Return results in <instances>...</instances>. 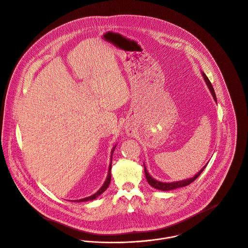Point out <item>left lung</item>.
Returning <instances> with one entry per match:
<instances>
[{
    "label": "left lung",
    "mask_w": 248,
    "mask_h": 248,
    "mask_svg": "<svg viewBox=\"0 0 248 248\" xmlns=\"http://www.w3.org/2000/svg\"><path fill=\"white\" fill-rule=\"evenodd\" d=\"M202 77H203V78H204V80H205V82H206V84H207V86H208V88H209V90H210V92H211L213 98L215 99V101L217 102V97H216L214 88H213V86H212V84H211L209 78H207V76H206L203 72H202ZM206 165H207V164H206ZM206 165L198 171L196 175H194V177L188 178V179H186V180H181V181H176V182H170V183H165V182L157 181L156 179H154L153 177L150 176V174L148 172L147 168H146L145 165H144V167H145L146 178H147V180H148V182H149V184L151 187H153V188H155V189H157V190H160V191H170V190H174V189H177V188H181V187H185V186L190 185L192 182H194V181L198 178V176L200 175V173L204 170Z\"/></svg>",
    "instance_id": "8db88e82"
}]
</instances>
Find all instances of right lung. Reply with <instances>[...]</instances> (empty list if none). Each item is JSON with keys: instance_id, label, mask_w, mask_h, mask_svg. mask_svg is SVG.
<instances>
[{"instance_id": "right-lung-1", "label": "right lung", "mask_w": 248, "mask_h": 248, "mask_svg": "<svg viewBox=\"0 0 248 248\" xmlns=\"http://www.w3.org/2000/svg\"><path fill=\"white\" fill-rule=\"evenodd\" d=\"M114 149H115V147L112 149V151H111V161H110V165H109V170H108V174H107V177H106V180H105V182L103 183V185L101 186V188L99 189V191L96 193V194H94V195H92V196H90V197H88V198H82V199H79V200H76L77 202H82V201H89V200H94L95 198H98L99 196H100L107 188H108V186H109V184H110V181H111V166H112V154H113V151H114Z\"/></svg>"}]
</instances>
